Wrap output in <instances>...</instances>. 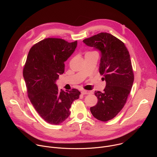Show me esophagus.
Listing matches in <instances>:
<instances>
[{
	"mask_svg": "<svg viewBox=\"0 0 157 157\" xmlns=\"http://www.w3.org/2000/svg\"><path fill=\"white\" fill-rule=\"evenodd\" d=\"M91 93H92L91 91H87V90H83V91H81V94H84V95H85V94H91Z\"/></svg>",
	"mask_w": 157,
	"mask_h": 157,
	"instance_id": "esophagus-1",
	"label": "esophagus"
}]
</instances>
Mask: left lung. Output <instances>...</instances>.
<instances>
[{
	"label": "left lung",
	"instance_id": "1",
	"mask_svg": "<svg viewBox=\"0 0 157 157\" xmlns=\"http://www.w3.org/2000/svg\"><path fill=\"white\" fill-rule=\"evenodd\" d=\"M83 42L101 53L99 73L106 86L102 93L95 91L98 103L90 110L96 119L106 122L122 109L131 91L134 75L129 52L121 40L106 32L86 38Z\"/></svg>",
	"mask_w": 157,
	"mask_h": 157
}]
</instances>
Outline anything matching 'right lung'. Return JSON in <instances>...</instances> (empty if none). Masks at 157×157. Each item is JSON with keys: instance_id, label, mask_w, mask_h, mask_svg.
<instances>
[{"instance_id": "1", "label": "right lung", "mask_w": 157, "mask_h": 157, "mask_svg": "<svg viewBox=\"0 0 157 157\" xmlns=\"http://www.w3.org/2000/svg\"><path fill=\"white\" fill-rule=\"evenodd\" d=\"M77 43L56 38L44 39L30 48L24 67L30 101L40 116L51 124L58 125L69 117L73 102L81 94L76 89L59 91L55 84Z\"/></svg>"}]
</instances>
